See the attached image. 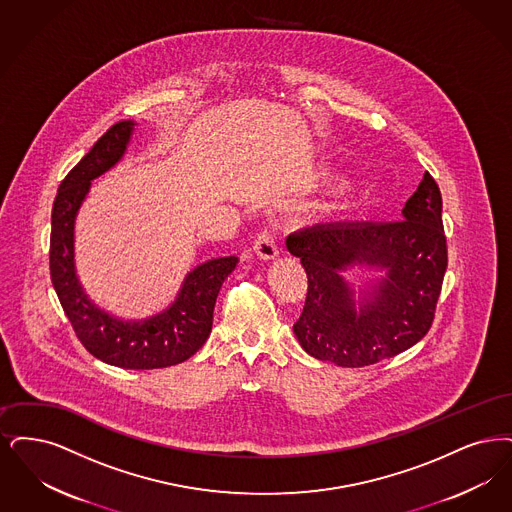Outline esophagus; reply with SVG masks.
<instances>
[{
  "label": "esophagus",
  "instance_id": "34e87169",
  "mask_svg": "<svg viewBox=\"0 0 512 512\" xmlns=\"http://www.w3.org/2000/svg\"><path fill=\"white\" fill-rule=\"evenodd\" d=\"M252 250H254V254H256L260 260H275L277 254H279L275 237H273L269 231H264V233L258 235V239L254 241Z\"/></svg>",
  "mask_w": 512,
  "mask_h": 512
}]
</instances>
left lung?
I'll use <instances>...</instances> for the list:
<instances>
[{
	"label": "left lung",
	"instance_id": "8db88e82",
	"mask_svg": "<svg viewBox=\"0 0 512 512\" xmlns=\"http://www.w3.org/2000/svg\"><path fill=\"white\" fill-rule=\"evenodd\" d=\"M403 222L317 223L287 237L308 273L304 312L292 331L300 346L338 367L398 356L428 333L447 267L442 195L426 172L401 210ZM354 268L382 270L355 296Z\"/></svg>",
	"mask_w": 512,
	"mask_h": 512
}]
</instances>
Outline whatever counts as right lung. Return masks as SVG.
Listing matches in <instances>:
<instances>
[{
  "label": "right lung",
  "mask_w": 512,
  "mask_h": 512,
  "mask_svg": "<svg viewBox=\"0 0 512 512\" xmlns=\"http://www.w3.org/2000/svg\"><path fill=\"white\" fill-rule=\"evenodd\" d=\"M134 120L114 124L61 181L51 214L49 269L68 321L89 354L122 369H162L195 356L212 331L223 281L239 258H214L187 273L176 300L143 321H124L91 302L74 264V222L93 179L109 172L126 153Z\"/></svg>",
  "instance_id": "right-lung-1"
}]
</instances>
